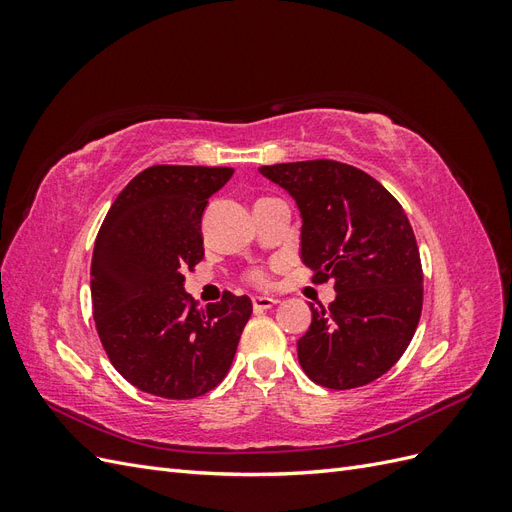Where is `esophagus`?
<instances>
[{"mask_svg": "<svg viewBox=\"0 0 512 512\" xmlns=\"http://www.w3.org/2000/svg\"><path fill=\"white\" fill-rule=\"evenodd\" d=\"M252 305H254L256 312H262V309L275 307V305H277V299H273V297H254V299H252Z\"/></svg>", "mask_w": 512, "mask_h": 512, "instance_id": "34e87169", "label": "esophagus"}]
</instances>
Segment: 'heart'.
I'll list each match as a JSON object with an SVG mask.
<instances>
[{"mask_svg":"<svg viewBox=\"0 0 512 512\" xmlns=\"http://www.w3.org/2000/svg\"><path fill=\"white\" fill-rule=\"evenodd\" d=\"M250 280H252L254 284H265V282H267V275L262 273V271H252V273H250Z\"/></svg>","mask_w":512,"mask_h":512,"instance_id":"heart-1","label":"heart"}]
</instances>
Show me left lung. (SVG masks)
<instances>
[{"instance_id": "left-lung-1", "label": "left lung", "mask_w": 512, "mask_h": 512, "mask_svg": "<svg viewBox=\"0 0 512 512\" xmlns=\"http://www.w3.org/2000/svg\"><path fill=\"white\" fill-rule=\"evenodd\" d=\"M301 211V260L314 282H335L297 342L305 374L327 389L374 382L406 352L423 309V269L412 226L374 177L335 160L262 166Z\"/></svg>"}]
</instances>
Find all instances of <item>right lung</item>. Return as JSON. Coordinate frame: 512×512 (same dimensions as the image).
<instances>
[{
	"label": "right lung",
	"instance_id": "right-lung-1",
	"mask_svg": "<svg viewBox=\"0 0 512 512\" xmlns=\"http://www.w3.org/2000/svg\"><path fill=\"white\" fill-rule=\"evenodd\" d=\"M228 166L158 164L138 173L108 209L91 258L100 342L136 389L194 399L218 386L252 316L250 297L224 292L198 307L183 271L205 256L200 222L232 177Z\"/></svg>",
	"mask_w": 512,
	"mask_h": 512
}]
</instances>
